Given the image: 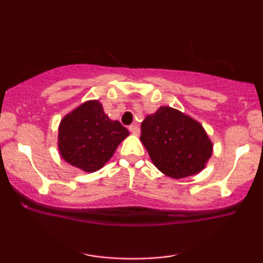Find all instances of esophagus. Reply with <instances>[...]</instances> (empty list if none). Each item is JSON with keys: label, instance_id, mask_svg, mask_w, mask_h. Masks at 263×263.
I'll use <instances>...</instances> for the list:
<instances>
[{"label": "esophagus", "instance_id": "34e87169", "mask_svg": "<svg viewBox=\"0 0 263 263\" xmlns=\"http://www.w3.org/2000/svg\"><path fill=\"white\" fill-rule=\"evenodd\" d=\"M129 132H130L132 134H134V135H139V134H140V128H139V125L136 124V123L129 125Z\"/></svg>", "mask_w": 263, "mask_h": 263}]
</instances>
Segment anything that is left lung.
<instances>
[{
    "mask_svg": "<svg viewBox=\"0 0 263 263\" xmlns=\"http://www.w3.org/2000/svg\"><path fill=\"white\" fill-rule=\"evenodd\" d=\"M140 140L153 164L172 178L200 172L213 151L202 125L170 106H160L143 120Z\"/></svg>",
    "mask_w": 263,
    "mask_h": 263,
    "instance_id": "obj_1",
    "label": "left lung"
}]
</instances>
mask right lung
Wrapping results in <instances>:
<instances>
[{
	"label": "right lung",
	"instance_id": "obj_1",
	"mask_svg": "<svg viewBox=\"0 0 263 263\" xmlns=\"http://www.w3.org/2000/svg\"><path fill=\"white\" fill-rule=\"evenodd\" d=\"M128 135L127 128L106 116L98 100H89L61 121L59 149L67 163L95 172L105 165Z\"/></svg>",
	"mask_w": 263,
	"mask_h": 263
}]
</instances>
